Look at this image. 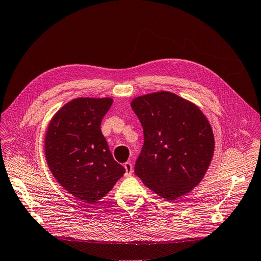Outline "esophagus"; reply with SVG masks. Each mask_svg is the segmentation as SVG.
Masks as SVG:
<instances>
[{"mask_svg":"<svg viewBox=\"0 0 261 261\" xmlns=\"http://www.w3.org/2000/svg\"><path fill=\"white\" fill-rule=\"evenodd\" d=\"M124 168H125V176H130L133 173V165L130 163H125Z\"/></svg>","mask_w":261,"mask_h":261,"instance_id":"obj_1","label":"esophagus"}]
</instances>
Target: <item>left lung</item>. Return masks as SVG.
<instances>
[{"label":"left lung","mask_w":261,"mask_h":261,"mask_svg":"<svg viewBox=\"0 0 261 261\" xmlns=\"http://www.w3.org/2000/svg\"><path fill=\"white\" fill-rule=\"evenodd\" d=\"M130 106L144 135L136 175L169 201L190 192L203 179L215 152L207 118L196 105L168 91L135 97Z\"/></svg>","instance_id":"1"}]
</instances>
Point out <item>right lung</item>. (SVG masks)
<instances>
[{
	"label": "right lung",
	"mask_w": 261,
	"mask_h": 261,
	"mask_svg": "<svg viewBox=\"0 0 261 261\" xmlns=\"http://www.w3.org/2000/svg\"><path fill=\"white\" fill-rule=\"evenodd\" d=\"M114 100L77 97L61 107L49 122L44 154L56 180L79 200H101L125 173L114 159L101 122Z\"/></svg>",
	"instance_id": "1"
}]
</instances>
